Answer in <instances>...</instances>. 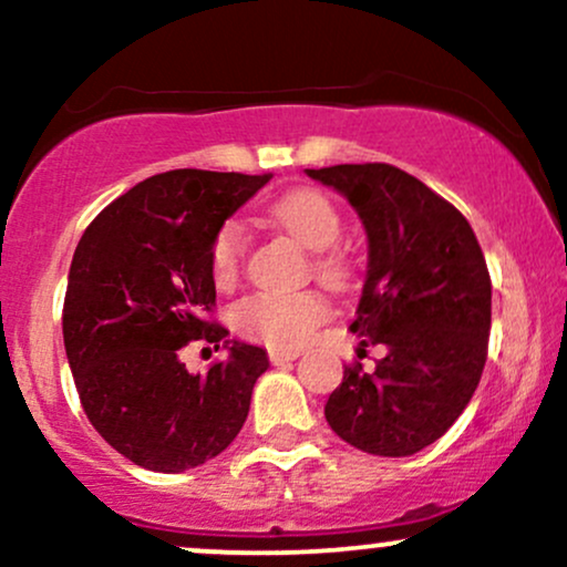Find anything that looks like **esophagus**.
Segmentation results:
<instances>
[{"label":"esophagus","mask_w":567,"mask_h":567,"mask_svg":"<svg viewBox=\"0 0 567 567\" xmlns=\"http://www.w3.org/2000/svg\"><path fill=\"white\" fill-rule=\"evenodd\" d=\"M298 357V351H279V349H271L269 351V362L271 365H288Z\"/></svg>","instance_id":"1"}]
</instances>
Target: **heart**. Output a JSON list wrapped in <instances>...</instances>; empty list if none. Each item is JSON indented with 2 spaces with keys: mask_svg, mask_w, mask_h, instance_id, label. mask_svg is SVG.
<instances>
[{
  "mask_svg": "<svg viewBox=\"0 0 567 567\" xmlns=\"http://www.w3.org/2000/svg\"><path fill=\"white\" fill-rule=\"evenodd\" d=\"M269 216L292 234L303 247L317 252L315 271L324 285H347L349 258L336 250L343 220L333 199L317 188H292L271 202ZM245 231L237 220H226L210 243V275L218 288H231L243 271ZM328 317V303L311 290L301 292H250L231 309V324L247 341L269 349L292 351L303 347L317 324Z\"/></svg>",
  "mask_w": 567,
  "mask_h": 567,
  "instance_id": "obj_1",
  "label": "heart"
}]
</instances>
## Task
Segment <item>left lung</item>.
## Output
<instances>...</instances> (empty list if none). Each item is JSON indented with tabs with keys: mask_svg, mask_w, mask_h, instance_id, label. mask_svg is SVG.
Instances as JSON below:
<instances>
[{
	"mask_svg": "<svg viewBox=\"0 0 567 567\" xmlns=\"http://www.w3.org/2000/svg\"><path fill=\"white\" fill-rule=\"evenodd\" d=\"M306 175L349 199L368 234V275L351 333L386 357L343 368L324 419L349 445L413 455L470 405L487 360L491 275L470 220L394 165H333Z\"/></svg>",
	"mask_w": 567,
	"mask_h": 567,
	"instance_id": "8db88e82",
	"label": "left lung"
}]
</instances>
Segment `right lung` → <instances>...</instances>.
<instances>
[{"mask_svg":"<svg viewBox=\"0 0 567 567\" xmlns=\"http://www.w3.org/2000/svg\"><path fill=\"white\" fill-rule=\"evenodd\" d=\"M271 175L171 171L141 181L82 234L63 301V343L90 424L114 451L152 472L216 458L243 429L261 347L226 341L210 243ZM188 340L230 347L205 377L188 374Z\"/></svg>","mask_w":567,"mask_h":567,"instance_id":"obj_1","label":"right lung"}]
</instances>
